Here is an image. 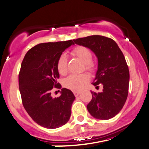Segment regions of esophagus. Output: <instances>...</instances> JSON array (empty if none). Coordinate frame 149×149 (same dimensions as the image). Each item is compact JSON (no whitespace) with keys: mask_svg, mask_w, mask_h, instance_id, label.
<instances>
[{"mask_svg":"<svg viewBox=\"0 0 149 149\" xmlns=\"http://www.w3.org/2000/svg\"><path fill=\"white\" fill-rule=\"evenodd\" d=\"M73 94H74V95L76 96H78V95L80 94V92H73Z\"/></svg>","mask_w":149,"mask_h":149,"instance_id":"esophagus-1","label":"esophagus"}]
</instances>
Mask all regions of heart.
Segmentation results:
<instances>
[{
  "mask_svg": "<svg viewBox=\"0 0 149 149\" xmlns=\"http://www.w3.org/2000/svg\"><path fill=\"white\" fill-rule=\"evenodd\" d=\"M75 57H78L85 65V69L89 72H93L95 70L96 64L92 61V53L87 47L78 46L75 47L71 51ZM57 69L59 73L62 76H65L68 72L67 57L65 54L60 55L57 61ZM89 80V76L86 73L80 75H71L66 78L63 81V85L66 88L77 92L80 91Z\"/></svg>",
  "mask_w": 149,
  "mask_h": 149,
  "instance_id": "b5f03b06",
  "label": "heart"
}]
</instances>
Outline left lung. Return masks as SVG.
<instances>
[{
	"label": "left lung",
	"instance_id": "left-lung-1",
	"mask_svg": "<svg viewBox=\"0 0 149 149\" xmlns=\"http://www.w3.org/2000/svg\"><path fill=\"white\" fill-rule=\"evenodd\" d=\"M75 44L87 47L98 58V70L92 84H99L103 92H91L92 98L87 105L91 115L98 119L114 117L121 111L128 94L129 69L126 59L113 39L92 35L73 39Z\"/></svg>",
	"mask_w": 149,
	"mask_h": 149
}]
</instances>
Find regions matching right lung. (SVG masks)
Instances as JSON below:
<instances>
[{
	"instance_id": "1",
	"label": "right lung",
	"mask_w": 149,
	"mask_h": 149,
	"mask_svg": "<svg viewBox=\"0 0 149 149\" xmlns=\"http://www.w3.org/2000/svg\"><path fill=\"white\" fill-rule=\"evenodd\" d=\"M73 40L37 44L27 52L19 74V91L25 110L37 124L54 129L68 122L75 96L62 88L59 97L52 98L54 88L61 89L57 61ZM60 92V91H59Z\"/></svg>"
}]
</instances>
